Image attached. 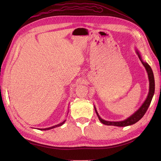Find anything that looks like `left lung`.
I'll use <instances>...</instances> for the list:
<instances>
[{"label": "left lung", "instance_id": "obj_1", "mask_svg": "<svg viewBox=\"0 0 161 161\" xmlns=\"http://www.w3.org/2000/svg\"><path fill=\"white\" fill-rule=\"evenodd\" d=\"M136 53L138 54L140 61L142 62V64L145 67V69H146V70H147V73H148V79H149V92H148V95L147 97V99L145 100L143 104L141 105L140 108L137 111H136L134 114L130 115L129 118L125 119V120L120 121H106V120L100 118L99 115L98 114V113H97V111L96 110L95 107H94L95 112H96L97 116H98L99 119L100 120L101 123H103L105 125L119 126V127H125V126H128V125H130L136 124V122H138V121L141 118H142L144 116V115L146 114V112H147L148 107L151 103V101H152V99H153L154 93V89H155L154 78L153 72L152 70V69H151L150 66L148 65V64H147V62H145L142 60V56H141L138 50H136Z\"/></svg>", "mask_w": 161, "mask_h": 161}]
</instances>
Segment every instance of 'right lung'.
<instances>
[{"mask_svg": "<svg viewBox=\"0 0 161 161\" xmlns=\"http://www.w3.org/2000/svg\"><path fill=\"white\" fill-rule=\"evenodd\" d=\"M65 121H66V120H64V121H63V122H62V123H60V124H58V125H56L52 126V127H50V128H43V129H39V130H50V129L54 128H56V127H59V126H61L62 125H63V124H64Z\"/></svg>", "mask_w": 161, "mask_h": 161, "instance_id": "right-lung-1", "label": "right lung"}]
</instances>
